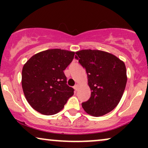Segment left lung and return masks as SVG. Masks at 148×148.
Here are the masks:
<instances>
[{
	"instance_id": "8db88e82",
	"label": "left lung",
	"mask_w": 148,
	"mask_h": 148,
	"mask_svg": "<svg viewBox=\"0 0 148 148\" xmlns=\"http://www.w3.org/2000/svg\"><path fill=\"white\" fill-rule=\"evenodd\" d=\"M75 53L49 49L33 56L22 69L21 84L27 101L33 109L46 115L56 114L74 95L64 70Z\"/></svg>"
}]
</instances>
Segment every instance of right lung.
<instances>
[{"label":"right lung","mask_w":148,"mask_h":148,"mask_svg":"<svg viewBox=\"0 0 148 148\" xmlns=\"http://www.w3.org/2000/svg\"><path fill=\"white\" fill-rule=\"evenodd\" d=\"M75 58L86 69L90 99L82 103L86 113L99 117L109 113L117 106L123 97L127 84L125 64L118 58L99 50H81Z\"/></svg>","instance_id":"add662e5"}]
</instances>
